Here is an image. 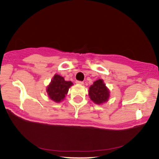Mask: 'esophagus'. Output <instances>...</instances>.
Returning <instances> with one entry per match:
<instances>
[{"label": "esophagus", "mask_w": 159, "mask_h": 159, "mask_svg": "<svg viewBox=\"0 0 159 159\" xmlns=\"http://www.w3.org/2000/svg\"><path fill=\"white\" fill-rule=\"evenodd\" d=\"M76 84H80V85H82V84H84V82L81 81H76Z\"/></svg>", "instance_id": "esophagus-1"}]
</instances>
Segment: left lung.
<instances>
[{
	"mask_svg": "<svg viewBox=\"0 0 159 159\" xmlns=\"http://www.w3.org/2000/svg\"><path fill=\"white\" fill-rule=\"evenodd\" d=\"M89 96L94 103L100 105L106 102L110 96V91L107 88L103 80L98 79L94 81L89 89Z\"/></svg>",
	"mask_w": 159,
	"mask_h": 159,
	"instance_id": "1",
	"label": "left lung"
}]
</instances>
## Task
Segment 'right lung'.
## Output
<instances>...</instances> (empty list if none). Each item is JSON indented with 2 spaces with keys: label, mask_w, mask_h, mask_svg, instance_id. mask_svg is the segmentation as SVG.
<instances>
[{
  "label": "right lung",
  "mask_w": 159,
  "mask_h": 159,
  "mask_svg": "<svg viewBox=\"0 0 159 159\" xmlns=\"http://www.w3.org/2000/svg\"><path fill=\"white\" fill-rule=\"evenodd\" d=\"M72 84H73L72 81H65L63 77L59 75H55L47 87V93L52 101L61 102Z\"/></svg>",
  "instance_id": "1"
}]
</instances>
